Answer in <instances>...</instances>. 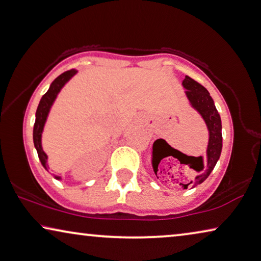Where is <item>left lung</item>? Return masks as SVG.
Masks as SVG:
<instances>
[{"label":"left lung","instance_id":"8db88e82","mask_svg":"<svg viewBox=\"0 0 261 261\" xmlns=\"http://www.w3.org/2000/svg\"><path fill=\"white\" fill-rule=\"evenodd\" d=\"M182 87L186 89L185 94H186L187 99L190 101L191 107L201 115L202 120L206 123L207 129H208V145H207L206 159L198 156V159H200V164L196 165L194 168L198 172V174L195 175L194 180L191 181L190 184H180L182 185L184 190H186L190 185H192V188H193L196 185L202 184L208 177L211 172L213 171L221 154L222 135L220 114L215 108L214 101L211 97L208 90L190 76H185ZM188 171H191V169H188Z\"/></svg>","mask_w":261,"mask_h":261}]
</instances>
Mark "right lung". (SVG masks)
I'll return each instance as SVG.
<instances>
[{"mask_svg":"<svg viewBox=\"0 0 261 261\" xmlns=\"http://www.w3.org/2000/svg\"><path fill=\"white\" fill-rule=\"evenodd\" d=\"M76 73H77L76 69H70L68 71H65V73H62L61 75H59V76L51 82V85L49 86V89L47 90V93L41 97L40 103L37 106L36 114H35V123H34V130H33V140H34V146H35L37 155H39L41 164H42L44 169H47V171H48L47 168L48 155L44 153V150L42 148V133L44 129V124L47 122L49 112H50V109L53 107V105H54L59 93L61 92V89L66 86L67 82L69 81ZM54 177L56 180H61V176L54 175Z\"/></svg>","mask_w":261,"mask_h":261,"instance_id":"obj_1","label":"right lung"}]
</instances>
